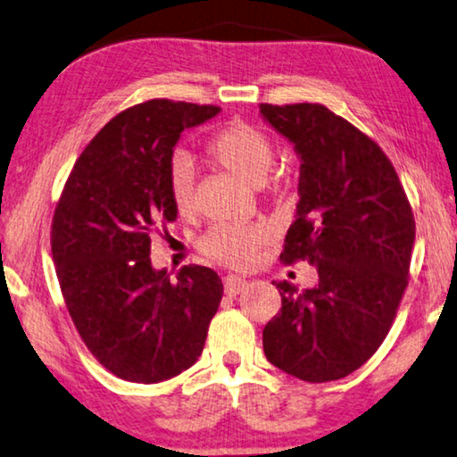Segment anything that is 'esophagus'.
<instances>
[{
    "instance_id": "obj_1",
    "label": "esophagus",
    "mask_w": 457,
    "mask_h": 457,
    "mask_svg": "<svg viewBox=\"0 0 457 457\" xmlns=\"http://www.w3.org/2000/svg\"><path fill=\"white\" fill-rule=\"evenodd\" d=\"M245 287H246V281L237 278V275H227V278H224V291H227L228 295L241 294Z\"/></svg>"
}]
</instances>
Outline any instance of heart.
Here are the masks:
<instances>
[{"label": "heart", "instance_id": "obj_1", "mask_svg": "<svg viewBox=\"0 0 457 457\" xmlns=\"http://www.w3.org/2000/svg\"><path fill=\"white\" fill-rule=\"evenodd\" d=\"M206 155L224 170L233 171L251 186L265 182L275 160V144L261 127L230 121L206 141ZM168 190L171 204L179 216L196 211V174L188 155H176L170 166ZM267 241V230L261 224L228 222L208 230L202 251L219 263L246 269L257 261L259 249Z\"/></svg>", "mask_w": 457, "mask_h": 457}]
</instances>
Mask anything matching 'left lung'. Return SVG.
<instances>
[{
    "label": "left lung",
    "mask_w": 457,
    "mask_h": 457,
    "mask_svg": "<svg viewBox=\"0 0 457 457\" xmlns=\"http://www.w3.org/2000/svg\"><path fill=\"white\" fill-rule=\"evenodd\" d=\"M302 158L299 202L281 263L308 261L318 286L275 283L281 310L263 330L267 361L305 383L348 377L391 330L409 286L415 219L391 160L320 103L259 104Z\"/></svg>",
    "instance_id": "1"
}]
</instances>
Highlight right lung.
Masks as SVG:
<instances>
[{
    "label": "right lung",
    "instance_id": "right-lung-1",
    "mask_svg": "<svg viewBox=\"0 0 457 457\" xmlns=\"http://www.w3.org/2000/svg\"><path fill=\"white\" fill-rule=\"evenodd\" d=\"M170 99L115 115L74 163L50 228L56 275L85 346L129 383H160L204 348L222 281L202 265L152 267V237L176 220L168 190L179 133L219 113Z\"/></svg>",
    "mask_w": 457,
    "mask_h": 457
}]
</instances>
